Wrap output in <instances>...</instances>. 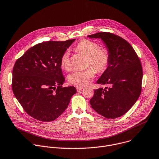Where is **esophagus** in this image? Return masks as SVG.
Returning <instances> with one entry per match:
<instances>
[{"label":"esophagus","instance_id":"1","mask_svg":"<svg viewBox=\"0 0 159 159\" xmlns=\"http://www.w3.org/2000/svg\"><path fill=\"white\" fill-rule=\"evenodd\" d=\"M84 88L82 87H80V86H77L76 87V89H77V91H79V90H82Z\"/></svg>","mask_w":159,"mask_h":159}]
</instances>
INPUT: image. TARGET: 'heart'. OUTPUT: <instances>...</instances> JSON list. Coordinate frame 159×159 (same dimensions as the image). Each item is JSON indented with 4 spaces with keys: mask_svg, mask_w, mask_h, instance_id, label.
<instances>
[{
    "mask_svg": "<svg viewBox=\"0 0 159 159\" xmlns=\"http://www.w3.org/2000/svg\"><path fill=\"white\" fill-rule=\"evenodd\" d=\"M76 49L88 56V65L92 66L94 68L90 67L84 70H74L68 76V80L72 85L85 86L93 80L96 73L95 69L98 72H103L107 69L110 62V54L106 48H100L98 43L88 39L80 41ZM60 65L64 70L69 71L71 69L68 51L64 52L62 56Z\"/></svg>",
    "mask_w": 159,
    "mask_h": 159,
    "instance_id": "b5f03b06",
    "label": "heart"
}]
</instances>
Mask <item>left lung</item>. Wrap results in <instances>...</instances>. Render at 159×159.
<instances>
[{"label": "left lung", "mask_w": 159, "mask_h": 159, "mask_svg": "<svg viewBox=\"0 0 159 159\" xmlns=\"http://www.w3.org/2000/svg\"><path fill=\"white\" fill-rule=\"evenodd\" d=\"M87 37L101 39L110 54L109 64L97 81L105 87L94 90L91 107L107 119L119 117L130 109L140 95V61L132 45L118 35L103 32Z\"/></svg>", "instance_id": "1"}]
</instances>
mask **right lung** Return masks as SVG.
<instances>
[{
	"instance_id": "right-lung-1",
	"label": "right lung",
	"mask_w": 159,
	"mask_h": 159,
	"mask_svg": "<svg viewBox=\"0 0 159 159\" xmlns=\"http://www.w3.org/2000/svg\"><path fill=\"white\" fill-rule=\"evenodd\" d=\"M75 39L47 41L30 48L17 60L12 71V90L24 110L42 122L58 118L77 91L63 87L65 81L60 62Z\"/></svg>"
}]
</instances>
